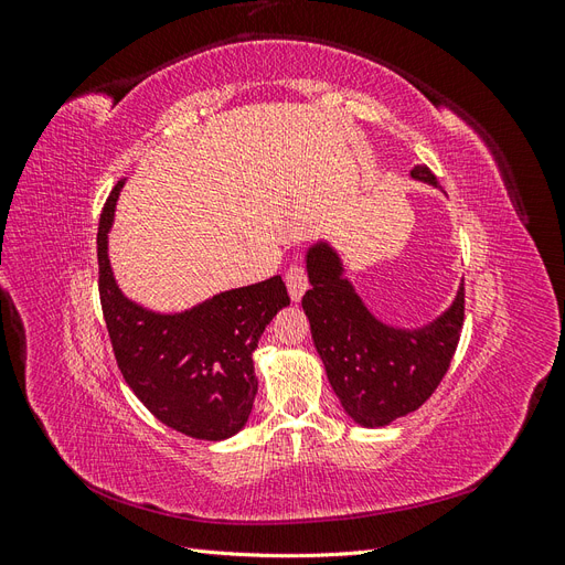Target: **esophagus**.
<instances>
[{
  "label": "esophagus",
  "instance_id": "1",
  "mask_svg": "<svg viewBox=\"0 0 565 565\" xmlns=\"http://www.w3.org/2000/svg\"><path fill=\"white\" fill-rule=\"evenodd\" d=\"M285 282H287L292 301H299L306 289H309V273H306V268L301 264H292L285 273Z\"/></svg>",
  "mask_w": 565,
  "mask_h": 565
}]
</instances>
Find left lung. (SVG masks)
<instances>
[{"mask_svg": "<svg viewBox=\"0 0 565 565\" xmlns=\"http://www.w3.org/2000/svg\"><path fill=\"white\" fill-rule=\"evenodd\" d=\"M413 177L438 183L429 167ZM311 289L301 306L328 380L349 417L361 426H384L415 413L446 377L465 324V285L450 309L419 330H401L374 318L341 276L344 268L328 243L306 254Z\"/></svg>", "mask_w": 565, "mask_h": 565, "instance_id": "8db88e82", "label": "left lung"}]
</instances>
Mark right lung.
Instances as JSON below:
<instances>
[{"label": "right lung", "instance_id": "1", "mask_svg": "<svg viewBox=\"0 0 565 565\" xmlns=\"http://www.w3.org/2000/svg\"><path fill=\"white\" fill-rule=\"evenodd\" d=\"M122 181L98 221V295L125 382L169 429L224 440L245 426L256 396L252 353L266 324L289 306L280 276L221 292L183 313H152L113 278L108 231Z\"/></svg>", "mask_w": 565, "mask_h": 565}]
</instances>
